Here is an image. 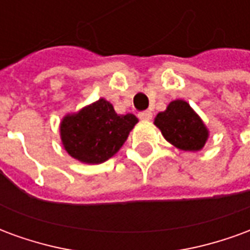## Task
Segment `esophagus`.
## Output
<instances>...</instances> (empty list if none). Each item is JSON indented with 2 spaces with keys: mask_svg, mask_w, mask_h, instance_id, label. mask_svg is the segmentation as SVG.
Wrapping results in <instances>:
<instances>
[{
  "mask_svg": "<svg viewBox=\"0 0 250 250\" xmlns=\"http://www.w3.org/2000/svg\"><path fill=\"white\" fill-rule=\"evenodd\" d=\"M138 118L142 120H151L152 119V112L151 111H143L138 114Z\"/></svg>",
  "mask_w": 250,
  "mask_h": 250,
  "instance_id": "obj_1",
  "label": "esophagus"
}]
</instances>
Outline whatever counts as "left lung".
I'll return each instance as SVG.
<instances>
[{
    "label": "left lung",
    "instance_id": "8db88e82",
    "mask_svg": "<svg viewBox=\"0 0 250 250\" xmlns=\"http://www.w3.org/2000/svg\"><path fill=\"white\" fill-rule=\"evenodd\" d=\"M165 139L185 151H198L206 143L208 130L198 115L184 100H174L155 118Z\"/></svg>",
    "mask_w": 250,
    "mask_h": 250
}]
</instances>
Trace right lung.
Masks as SVG:
<instances>
[{"label": "right lung", "instance_id": "add662e5", "mask_svg": "<svg viewBox=\"0 0 250 250\" xmlns=\"http://www.w3.org/2000/svg\"><path fill=\"white\" fill-rule=\"evenodd\" d=\"M136 123L135 115H118L112 104L99 99L62 119V145L66 152L80 162L103 163L119 151Z\"/></svg>", "mask_w": 250, "mask_h": 250}]
</instances>
